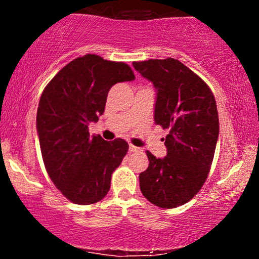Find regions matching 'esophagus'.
<instances>
[{
    "mask_svg": "<svg viewBox=\"0 0 259 259\" xmlns=\"http://www.w3.org/2000/svg\"><path fill=\"white\" fill-rule=\"evenodd\" d=\"M129 151H130V152H139L140 148L136 147V146H134V145H130V146H129Z\"/></svg>",
    "mask_w": 259,
    "mask_h": 259,
    "instance_id": "esophagus-1",
    "label": "esophagus"
}]
</instances>
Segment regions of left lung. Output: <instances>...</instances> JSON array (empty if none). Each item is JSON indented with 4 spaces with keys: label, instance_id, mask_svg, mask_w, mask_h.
<instances>
[{
    "label": "left lung",
    "instance_id": "left-lung-1",
    "mask_svg": "<svg viewBox=\"0 0 259 259\" xmlns=\"http://www.w3.org/2000/svg\"><path fill=\"white\" fill-rule=\"evenodd\" d=\"M133 65L156 89L154 123L169 130L164 158L146 152L150 164L139 175L140 190L154 206H183L200 191L212 165L219 135L215 99L206 82L178 59Z\"/></svg>",
    "mask_w": 259,
    "mask_h": 259
}]
</instances>
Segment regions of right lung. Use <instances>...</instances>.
<instances>
[{
  "instance_id": "add662e5",
  "label": "right lung",
  "mask_w": 259,
  "mask_h": 259,
  "mask_svg": "<svg viewBox=\"0 0 259 259\" xmlns=\"http://www.w3.org/2000/svg\"><path fill=\"white\" fill-rule=\"evenodd\" d=\"M134 79L123 62L85 55L62 68L41 95L36 126L45 167L73 203H96L108 194L112 173L129 145L123 139L91 136L89 125L105 112L112 86Z\"/></svg>"
}]
</instances>
